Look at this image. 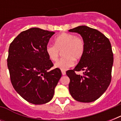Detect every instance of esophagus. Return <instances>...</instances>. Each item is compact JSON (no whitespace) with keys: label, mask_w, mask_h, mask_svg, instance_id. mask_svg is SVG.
<instances>
[{"label":"esophagus","mask_w":121,"mask_h":121,"mask_svg":"<svg viewBox=\"0 0 121 121\" xmlns=\"http://www.w3.org/2000/svg\"><path fill=\"white\" fill-rule=\"evenodd\" d=\"M61 73H62L63 75H65L66 74V72L65 70H61Z\"/></svg>","instance_id":"34e87169"}]
</instances>
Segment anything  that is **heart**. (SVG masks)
Masks as SVG:
<instances>
[{"label":"heart","instance_id":"1","mask_svg":"<svg viewBox=\"0 0 121 121\" xmlns=\"http://www.w3.org/2000/svg\"><path fill=\"white\" fill-rule=\"evenodd\" d=\"M55 44H49L46 51L51 60L55 61L62 51L63 56L55 63V66L61 70H66L72 67L75 60L82 58L85 52V41L82 37L73 34L63 33L55 38Z\"/></svg>","mask_w":121,"mask_h":121}]
</instances>
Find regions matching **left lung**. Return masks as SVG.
Returning <instances> with one entry per match:
<instances>
[{
	"label": "left lung",
	"instance_id": "obj_1",
	"mask_svg": "<svg viewBox=\"0 0 121 121\" xmlns=\"http://www.w3.org/2000/svg\"><path fill=\"white\" fill-rule=\"evenodd\" d=\"M78 33L85 41V52L73 70L66 71L70 78L69 91L74 99L81 102H92L107 90L112 78L113 53L111 43L97 29L80 26L70 29ZM82 70L83 75L76 71Z\"/></svg>",
	"mask_w": 121,
	"mask_h": 121
}]
</instances>
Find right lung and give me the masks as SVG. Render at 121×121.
Listing matches in <instances>:
<instances>
[{
  "label": "right lung",
  "instance_id": "right-lung-1",
  "mask_svg": "<svg viewBox=\"0 0 121 121\" xmlns=\"http://www.w3.org/2000/svg\"><path fill=\"white\" fill-rule=\"evenodd\" d=\"M54 34L33 27L20 33L9 48L7 66L12 86L24 99L35 105L53 99L61 77L59 68L48 72L53 63L46 48Z\"/></svg>",
  "mask_w": 121,
  "mask_h": 121
}]
</instances>
